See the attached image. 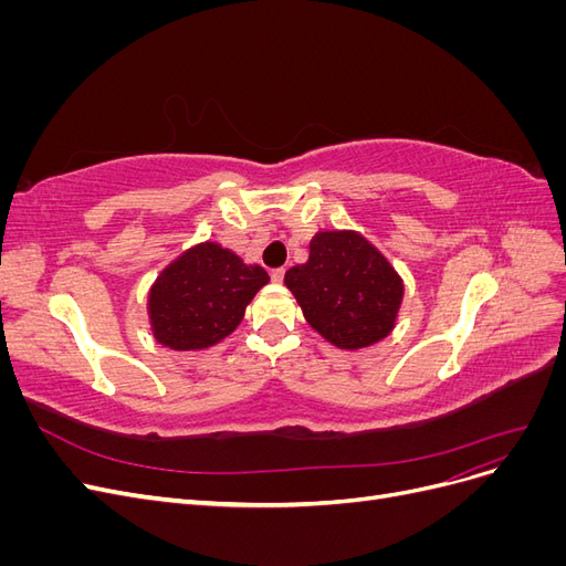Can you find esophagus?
Masks as SVG:
<instances>
[{"label": "esophagus", "mask_w": 566, "mask_h": 566, "mask_svg": "<svg viewBox=\"0 0 566 566\" xmlns=\"http://www.w3.org/2000/svg\"><path fill=\"white\" fill-rule=\"evenodd\" d=\"M271 279L276 281V283H283V279H285V269H283V266H281V269H273V271H271Z\"/></svg>", "instance_id": "obj_1"}]
</instances>
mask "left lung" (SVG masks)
<instances>
[{"mask_svg": "<svg viewBox=\"0 0 566 566\" xmlns=\"http://www.w3.org/2000/svg\"><path fill=\"white\" fill-rule=\"evenodd\" d=\"M312 328L339 349H361L387 337L397 321L403 283L385 256L354 231H323L310 262L285 273Z\"/></svg>", "mask_w": 566, "mask_h": 566, "instance_id": "1", "label": "left lung"}]
</instances>
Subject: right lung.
I'll return each instance as SVG.
<instances>
[{
  "mask_svg": "<svg viewBox=\"0 0 566 566\" xmlns=\"http://www.w3.org/2000/svg\"><path fill=\"white\" fill-rule=\"evenodd\" d=\"M269 283L262 266H248L217 243H200L169 264L150 287L153 335L175 352L217 345L243 321L256 290Z\"/></svg>",
  "mask_w": 566,
  "mask_h": 566,
  "instance_id": "obj_1",
  "label": "right lung"
}]
</instances>
